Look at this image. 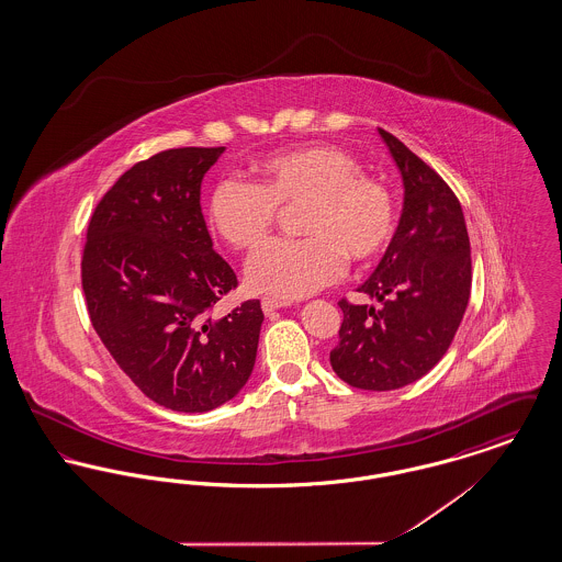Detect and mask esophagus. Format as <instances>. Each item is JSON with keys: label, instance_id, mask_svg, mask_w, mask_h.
Returning a JSON list of instances; mask_svg holds the SVG:
<instances>
[{"label": "esophagus", "instance_id": "obj_1", "mask_svg": "<svg viewBox=\"0 0 562 562\" xmlns=\"http://www.w3.org/2000/svg\"><path fill=\"white\" fill-rule=\"evenodd\" d=\"M280 307H284V303L282 301H278V299H271V296H263L261 299V310L266 312V314H273L276 310H280Z\"/></svg>", "mask_w": 562, "mask_h": 562}]
</instances>
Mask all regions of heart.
<instances>
[{
	"label": "heart",
	"instance_id": "heart-1",
	"mask_svg": "<svg viewBox=\"0 0 562 562\" xmlns=\"http://www.w3.org/2000/svg\"><path fill=\"white\" fill-rule=\"evenodd\" d=\"M360 161L335 145H301L252 164L255 183L225 177L209 195L214 236L234 250L268 240L278 206H299L301 240H273L246 266L257 293L303 299L339 280L356 263L385 252L396 234V202L390 188L360 172Z\"/></svg>",
	"mask_w": 562,
	"mask_h": 562
}]
</instances>
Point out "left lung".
Returning <instances> with one entry per match:
<instances>
[{
  "instance_id": "1",
  "label": "left lung",
  "mask_w": 562,
  "mask_h": 562,
  "mask_svg": "<svg viewBox=\"0 0 562 562\" xmlns=\"http://www.w3.org/2000/svg\"><path fill=\"white\" fill-rule=\"evenodd\" d=\"M401 170V221L371 278L358 286L381 303H339L344 322L330 367L351 387L387 392L429 373L463 321L472 259L461 204L442 177L379 128Z\"/></svg>"
}]
</instances>
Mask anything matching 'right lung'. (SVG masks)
<instances>
[{
	"label": "right lung",
	"mask_w": 562,
	"mask_h": 562,
	"mask_svg": "<svg viewBox=\"0 0 562 562\" xmlns=\"http://www.w3.org/2000/svg\"><path fill=\"white\" fill-rule=\"evenodd\" d=\"M223 151L181 147L134 164L97 204L81 255L103 346L147 398L181 413L213 411L240 392L263 324L257 299L213 316L238 286L200 206L202 179Z\"/></svg>",
	"instance_id": "obj_1"
}]
</instances>
